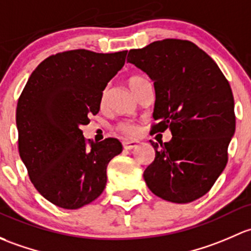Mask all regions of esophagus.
I'll return each mask as SVG.
<instances>
[{"mask_svg":"<svg viewBox=\"0 0 251 251\" xmlns=\"http://www.w3.org/2000/svg\"><path fill=\"white\" fill-rule=\"evenodd\" d=\"M123 147L126 150H133L138 147V141H123Z\"/></svg>","mask_w":251,"mask_h":251,"instance_id":"obj_1","label":"esophagus"}]
</instances>
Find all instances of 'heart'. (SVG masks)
Segmentation results:
<instances>
[{
	"label": "heart",
	"instance_id": "b5f03b06",
	"mask_svg": "<svg viewBox=\"0 0 251 251\" xmlns=\"http://www.w3.org/2000/svg\"><path fill=\"white\" fill-rule=\"evenodd\" d=\"M144 81H146L144 77L131 76L130 78L128 79V86L134 92V90H135V88L138 87L140 83H143ZM102 99H104V97H102ZM118 129H120L121 131H123V133H126V134H135L136 131H138V126H136L135 125H134V123H131V122L121 123V125L118 126Z\"/></svg>",
	"mask_w": 251,
	"mask_h": 251
}]
</instances>
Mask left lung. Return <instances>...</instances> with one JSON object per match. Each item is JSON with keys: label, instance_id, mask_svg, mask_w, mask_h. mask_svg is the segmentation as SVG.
Masks as SVG:
<instances>
[{"label": "left lung", "instance_id": "1", "mask_svg": "<svg viewBox=\"0 0 251 251\" xmlns=\"http://www.w3.org/2000/svg\"><path fill=\"white\" fill-rule=\"evenodd\" d=\"M126 61L153 81L152 131L169 129L173 135L169 143L151 141L156 157L144 172L147 187L168 202H193L213 187L227 164L236 130L228 81L190 41H156L129 50Z\"/></svg>", "mask_w": 251, "mask_h": 251}]
</instances>
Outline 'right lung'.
Segmentation results:
<instances>
[{
	"instance_id": "obj_1",
	"label": "right lung",
	"mask_w": 251,
	"mask_h": 251,
	"mask_svg": "<svg viewBox=\"0 0 251 251\" xmlns=\"http://www.w3.org/2000/svg\"><path fill=\"white\" fill-rule=\"evenodd\" d=\"M126 55L76 49L49 56L18 100L20 158L36 190L56 206L78 209L97 200L106 186L107 164L122 152L117 139L88 143L81 126L99 112L102 92Z\"/></svg>"
}]
</instances>
